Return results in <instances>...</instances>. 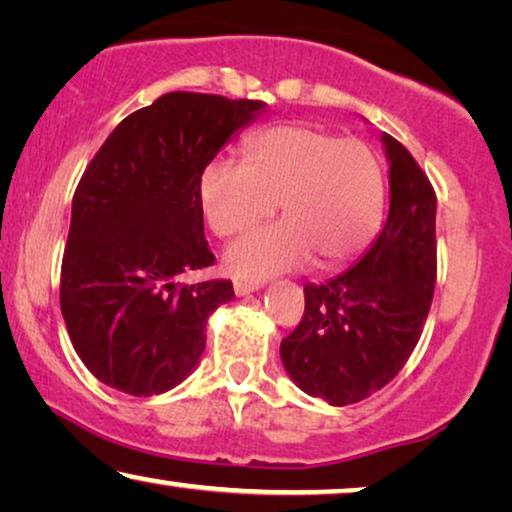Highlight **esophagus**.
<instances>
[{"mask_svg":"<svg viewBox=\"0 0 512 512\" xmlns=\"http://www.w3.org/2000/svg\"><path fill=\"white\" fill-rule=\"evenodd\" d=\"M259 285H250V282H234V294L236 296H248L257 292Z\"/></svg>","mask_w":512,"mask_h":512,"instance_id":"1","label":"esophagus"}]
</instances>
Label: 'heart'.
I'll return each instance as SVG.
<instances>
[{
	"label": "heart",
	"instance_id": "b5f03b06",
	"mask_svg": "<svg viewBox=\"0 0 512 512\" xmlns=\"http://www.w3.org/2000/svg\"><path fill=\"white\" fill-rule=\"evenodd\" d=\"M285 220L232 243L225 269L262 282L308 266H345L375 241L386 181L368 144L312 126H273L248 140V163L218 158L200 179V207L213 234L232 236L271 216Z\"/></svg>",
	"mask_w": 512,
	"mask_h": 512
}]
</instances>
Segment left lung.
<instances>
[{"label": "left lung", "mask_w": 512, "mask_h": 512, "mask_svg": "<svg viewBox=\"0 0 512 512\" xmlns=\"http://www.w3.org/2000/svg\"><path fill=\"white\" fill-rule=\"evenodd\" d=\"M388 218L340 276L305 285V315L280 342L289 379L331 407L368 398L391 381L421 338L437 278V195L402 144L381 133Z\"/></svg>", "instance_id": "obj_1"}]
</instances>
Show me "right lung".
<instances>
[{
	"label": "right lung",
	"mask_w": 512,
	"mask_h": 512,
	"mask_svg": "<svg viewBox=\"0 0 512 512\" xmlns=\"http://www.w3.org/2000/svg\"><path fill=\"white\" fill-rule=\"evenodd\" d=\"M266 103L170 91L114 128L73 195L61 262V315L87 370L151 398L197 368L207 322L230 280L183 285L213 264L200 179Z\"/></svg>",
	"instance_id": "obj_1"
}]
</instances>
